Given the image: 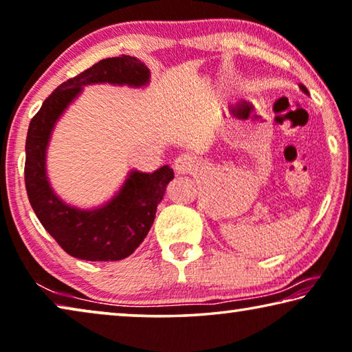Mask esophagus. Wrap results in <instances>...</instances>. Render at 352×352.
<instances>
[{
	"label": "esophagus",
	"instance_id": "esophagus-1",
	"mask_svg": "<svg viewBox=\"0 0 352 352\" xmlns=\"http://www.w3.org/2000/svg\"><path fill=\"white\" fill-rule=\"evenodd\" d=\"M196 167V158L190 153H183L177 156L174 161V169L177 174H191Z\"/></svg>",
	"mask_w": 352,
	"mask_h": 352
}]
</instances>
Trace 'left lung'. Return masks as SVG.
Returning a JSON list of instances; mask_svg holds the SVG:
<instances>
[{
	"label": "left lung",
	"mask_w": 352,
	"mask_h": 352,
	"mask_svg": "<svg viewBox=\"0 0 352 352\" xmlns=\"http://www.w3.org/2000/svg\"><path fill=\"white\" fill-rule=\"evenodd\" d=\"M300 88H302V91H303V93H305V94H308V90H307V88H305V87H303V85H302Z\"/></svg>",
	"instance_id": "1"
}]
</instances>
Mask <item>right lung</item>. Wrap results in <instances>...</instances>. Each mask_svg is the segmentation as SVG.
I'll use <instances>...</instances> for the list:
<instances>
[{
	"instance_id": "right-lung-1",
	"label": "right lung",
	"mask_w": 352,
	"mask_h": 352,
	"mask_svg": "<svg viewBox=\"0 0 352 352\" xmlns=\"http://www.w3.org/2000/svg\"><path fill=\"white\" fill-rule=\"evenodd\" d=\"M150 71L135 56L122 55L98 61L74 78L63 82L45 99L30 122L26 135L25 186L30 204L44 229L72 258L83 261H120L144 242L155 221L174 170L162 166L153 174L131 170L120 191L102 207L80 210L67 206L52 190L45 170L50 134L66 107L93 83L144 87Z\"/></svg>"
}]
</instances>
